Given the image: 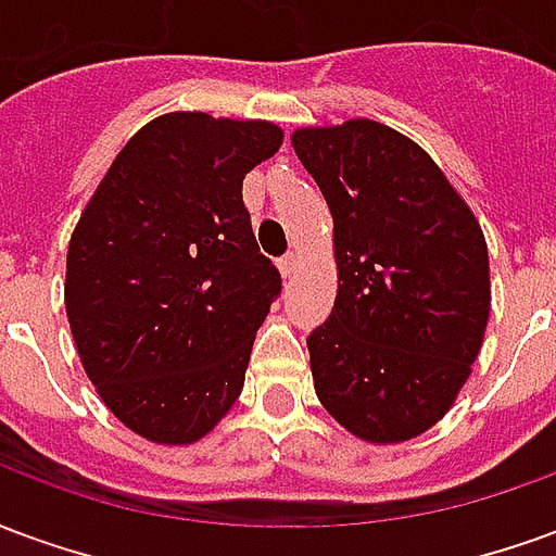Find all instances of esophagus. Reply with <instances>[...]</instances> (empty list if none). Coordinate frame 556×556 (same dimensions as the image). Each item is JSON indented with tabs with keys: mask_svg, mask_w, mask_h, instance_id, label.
<instances>
[{
	"mask_svg": "<svg viewBox=\"0 0 556 556\" xmlns=\"http://www.w3.org/2000/svg\"><path fill=\"white\" fill-rule=\"evenodd\" d=\"M298 267H301V255L289 253L279 258V270H282V277H294L298 274Z\"/></svg>",
	"mask_w": 556,
	"mask_h": 556,
	"instance_id": "1",
	"label": "esophagus"
}]
</instances>
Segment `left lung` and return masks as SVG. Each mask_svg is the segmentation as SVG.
Returning <instances> with one entry per match:
<instances>
[{"label": "left lung", "mask_w": 556, "mask_h": 556, "mask_svg": "<svg viewBox=\"0 0 556 556\" xmlns=\"http://www.w3.org/2000/svg\"><path fill=\"white\" fill-rule=\"evenodd\" d=\"M291 146L333 217L337 303L306 339L315 393L361 441H410L453 408L482 349L485 235L438 163L393 127H301Z\"/></svg>", "instance_id": "obj_1"}]
</instances>
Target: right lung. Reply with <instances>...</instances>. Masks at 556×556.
<instances>
[{
  "label": "right lung",
  "mask_w": 556,
  "mask_h": 556,
  "mask_svg": "<svg viewBox=\"0 0 556 556\" xmlns=\"http://www.w3.org/2000/svg\"><path fill=\"white\" fill-rule=\"evenodd\" d=\"M279 146L270 122L157 115L127 139L71 235L65 309L79 361L146 441H202L241 396L255 330L282 289L241 187Z\"/></svg>",
  "instance_id": "add662e5"
}]
</instances>
